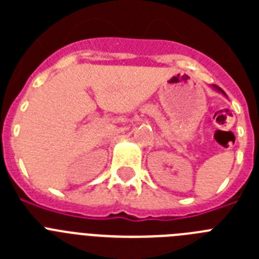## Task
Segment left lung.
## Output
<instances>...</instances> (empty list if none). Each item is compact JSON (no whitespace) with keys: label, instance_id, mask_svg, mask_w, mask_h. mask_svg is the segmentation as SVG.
<instances>
[{"label":"left lung","instance_id":"left-lung-1","mask_svg":"<svg viewBox=\"0 0 259 259\" xmlns=\"http://www.w3.org/2000/svg\"><path fill=\"white\" fill-rule=\"evenodd\" d=\"M214 88H215V89H218V91H219V92H222V93H223V95H226V93H224V92H223V91H222V89H221V88H219V87H217V85H214Z\"/></svg>","mask_w":259,"mask_h":259}]
</instances>
